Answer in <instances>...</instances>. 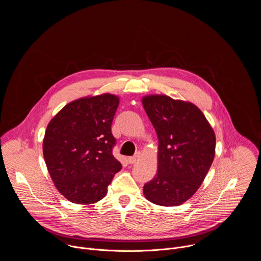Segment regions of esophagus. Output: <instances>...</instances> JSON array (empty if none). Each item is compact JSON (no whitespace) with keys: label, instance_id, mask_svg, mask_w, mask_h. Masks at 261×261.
<instances>
[{"label":"esophagus","instance_id":"obj_1","mask_svg":"<svg viewBox=\"0 0 261 261\" xmlns=\"http://www.w3.org/2000/svg\"><path fill=\"white\" fill-rule=\"evenodd\" d=\"M139 158H140V153H136L134 156L128 158V162L130 164H134V163H136L139 160Z\"/></svg>","mask_w":261,"mask_h":261}]
</instances>
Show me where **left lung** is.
Segmentation results:
<instances>
[{"instance_id":"left-lung-1","label":"left lung","mask_w":261,"mask_h":261,"mask_svg":"<svg viewBox=\"0 0 261 261\" xmlns=\"http://www.w3.org/2000/svg\"><path fill=\"white\" fill-rule=\"evenodd\" d=\"M159 140L158 170L143 186L147 200L175 206L200 187L215 157L216 136L201 110L165 95L142 99Z\"/></svg>"}]
</instances>
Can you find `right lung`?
<instances>
[{
    "label": "right lung",
    "mask_w": 261,
    "mask_h": 261,
    "mask_svg": "<svg viewBox=\"0 0 261 261\" xmlns=\"http://www.w3.org/2000/svg\"><path fill=\"white\" fill-rule=\"evenodd\" d=\"M119 98L103 94L67 104L49 122L43 156L59 192L69 201L101 200L122 164L114 157L111 124Z\"/></svg>",
    "instance_id": "1"
}]
</instances>
